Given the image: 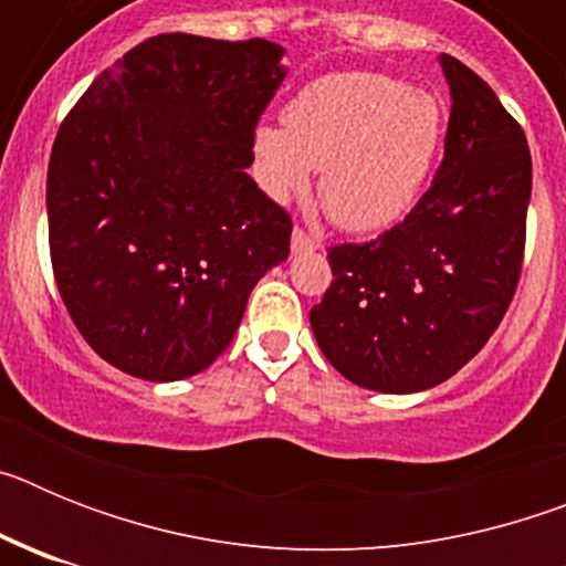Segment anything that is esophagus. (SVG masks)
<instances>
[{
  "instance_id": "1",
  "label": "esophagus",
  "mask_w": 566,
  "mask_h": 566,
  "mask_svg": "<svg viewBox=\"0 0 566 566\" xmlns=\"http://www.w3.org/2000/svg\"><path fill=\"white\" fill-rule=\"evenodd\" d=\"M317 247H319V243L312 238V234L306 232V229H294V232H292V252L294 254L314 252V249H317Z\"/></svg>"
}]
</instances>
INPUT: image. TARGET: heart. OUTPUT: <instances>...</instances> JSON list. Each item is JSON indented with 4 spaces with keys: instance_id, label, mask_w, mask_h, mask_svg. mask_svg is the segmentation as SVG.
<instances>
[{
    "instance_id": "1",
    "label": "heart",
    "mask_w": 566,
    "mask_h": 566,
    "mask_svg": "<svg viewBox=\"0 0 566 566\" xmlns=\"http://www.w3.org/2000/svg\"><path fill=\"white\" fill-rule=\"evenodd\" d=\"M280 127L254 129L263 187L303 192L319 169V203L337 227L374 232L417 203L448 133V109L431 90L382 73H332L306 84Z\"/></svg>"
}]
</instances>
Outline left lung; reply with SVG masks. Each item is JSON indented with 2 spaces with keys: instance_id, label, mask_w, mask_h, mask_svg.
<instances>
[{
  "instance_id": "8db88e82",
  "label": "left lung",
  "mask_w": 566,
  "mask_h": 566,
  "mask_svg": "<svg viewBox=\"0 0 566 566\" xmlns=\"http://www.w3.org/2000/svg\"><path fill=\"white\" fill-rule=\"evenodd\" d=\"M451 84L444 158L405 221L328 249L332 286L312 308L319 352L382 394L433 388L482 352L516 294L533 161L488 82L442 53Z\"/></svg>"
}]
</instances>
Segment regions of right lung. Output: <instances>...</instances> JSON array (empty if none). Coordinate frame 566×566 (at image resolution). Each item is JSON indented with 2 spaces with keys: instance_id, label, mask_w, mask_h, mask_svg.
<instances>
[{
  "instance_id": "add662e5",
  "label": "right lung",
  "mask_w": 566,
  "mask_h": 566,
  "mask_svg": "<svg viewBox=\"0 0 566 566\" xmlns=\"http://www.w3.org/2000/svg\"><path fill=\"white\" fill-rule=\"evenodd\" d=\"M280 59L266 39L161 33L98 73L59 127L53 274L90 348L124 374H201L289 258L292 218L247 175Z\"/></svg>"
}]
</instances>
